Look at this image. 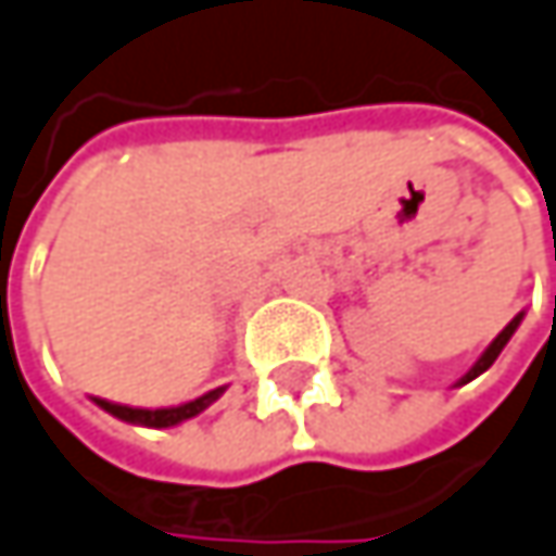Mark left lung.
Here are the masks:
<instances>
[{"label": "left lung", "mask_w": 556, "mask_h": 556, "mask_svg": "<svg viewBox=\"0 0 556 556\" xmlns=\"http://www.w3.org/2000/svg\"><path fill=\"white\" fill-rule=\"evenodd\" d=\"M522 318H526V312H519V315H516V318H513V321H509L506 328H503L500 333H496V337H493V343H490V346H486V350L480 353L478 363H475V366H471V369H468V372H465V376L458 379V384H468V381H475L480 372H486V369H490V366L496 363V356L503 353V346L509 343V337H513V333H516V328L522 325Z\"/></svg>", "instance_id": "1"}]
</instances>
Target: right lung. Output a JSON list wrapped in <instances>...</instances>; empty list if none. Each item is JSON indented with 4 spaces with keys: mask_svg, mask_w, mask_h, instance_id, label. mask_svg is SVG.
Wrapping results in <instances>:
<instances>
[{
    "mask_svg": "<svg viewBox=\"0 0 556 556\" xmlns=\"http://www.w3.org/2000/svg\"><path fill=\"white\" fill-rule=\"evenodd\" d=\"M223 391H226V384H223V388L206 391V394H203V397H197V401H187V404H177V407H155V410H149V407L114 404V401H104V397H94V404H98L101 410H108L111 417L124 420V424L168 429V427H177V424H184V420H190V417H197V414H203L213 401H219V397H223Z\"/></svg>",
    "mask_w": 556,
    "mask_h": 556,
    "instance_id": "1",
    "label": "right lung"
}]
</instances>
